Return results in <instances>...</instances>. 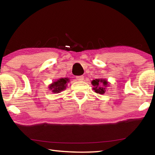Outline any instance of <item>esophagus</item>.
<instances>
[{
	"label": "esophagus",
	"mask_w": 155,
	"mask_h": 155,
	"mask_svg": "<svg viewBox=\"0 0 155 155\" xmlns=\"http://www.w3.org/2000/svg\"><path fill=\"white\" fill-rule=\"evenodd\" d=\"M76 78H77V80L78 81H83L84 79V77L83 76H77Z\"/></svg>",
	"instance_id": "obj_1"
}]
</instances>
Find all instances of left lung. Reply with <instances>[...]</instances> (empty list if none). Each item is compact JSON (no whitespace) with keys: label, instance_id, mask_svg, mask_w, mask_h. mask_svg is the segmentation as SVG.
Masks as SVG:
<instances>
[{"label":"left lung","instance_id":"1","mask_svg":"<svg viewBox=\"0 0 155 155\" xmlns=\"http://www.w3.org/2000/svg\"><path fill=\"white\" fill-rule=\"evenodd\" d=\"M91 84L94 86L93 90L95 92L100 94H103L106 91V87L108 85V82L105 79H95L91 81Z\"/></svg>","mask_w":155,"mask_h":155}]
</instances>
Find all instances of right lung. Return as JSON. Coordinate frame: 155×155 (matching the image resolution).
I'll list each match as a JSON object with an SVG mask.
<instances>
[{
  "label": "right lung",
  "instance_id": "add662e5",
  "mask_svg": "<svg viewBox=\"0 0 155 155\" xmlns=\"http://www.w3.org/2000/svg\"><path fill=\"white\" fill-rule=\"evenodd\" d=\"M70 81L69 78H61L51 84L49 86L50 90H51L53 93H59L66 88L67 83Z\"/></svg>",
  "mask_w": 155,
  "mask_h": 155
}]
</instances>
